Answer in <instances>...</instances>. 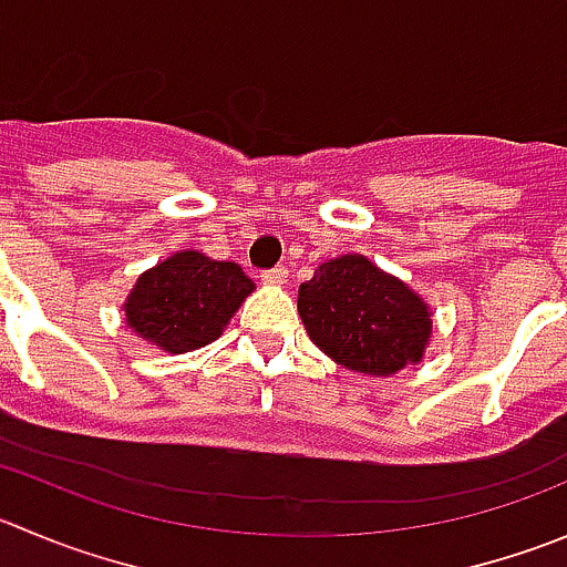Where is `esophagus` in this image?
Returning a JSON list of instances; mask_svg holds the SVG:
<instances>
[{
	"label": "esophagus",
	"instance_id": "obj_1",
	"mask_svg": "<svg viewBox=\"0 0 567 567\" xmlns=\"http://www.w3.org/2000/svg\"><path fill=\"white\" fill-rule=\"evenodd\" d=\"M289 278V269L287 267H272V269H261V280L267 284H284Z\"/></svg>",
	"mask_w": 567,
	"mask_h": 567
}]
</instances>
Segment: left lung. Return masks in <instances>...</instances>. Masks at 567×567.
I'll return each mask as SVG.
<instances>
[{"instance_id": "left-lung-1", "label": "left lung", "mask_w": 567, "mask_h": 567, "mask_svg": "<svg viewBox=\"0 0 567 567\" xmlns=\"http://www.w3.org/2000/svg\"><path fill=\"white\" fill-rule=\"evenodd\" d=\"M298 311L311 342L355 373L392 375L423 359L429 306L364 256L320 264L300 284Z\"/></svg>"}]
</instances>
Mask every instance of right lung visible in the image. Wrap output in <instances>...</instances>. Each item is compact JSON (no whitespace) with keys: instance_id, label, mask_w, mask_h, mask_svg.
<instances>
[{"instance_id":"obj_1","label":"right lung","mask_w":567,"mask_h":567,"mask_svg":"<svg viewBox=\"0 0 567 567\" xmlns=\"http://www.w3.org/2000/svg\"><path fill=\"white\" fill-rule=\"evenodd\" d=\"M250 292L239 264L175 252L138 278L125 303L127 326L169 353H186L214 342Z\"/></svg>"}]
</instances>
